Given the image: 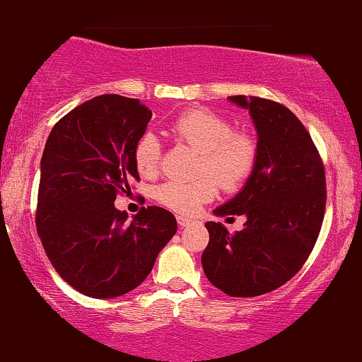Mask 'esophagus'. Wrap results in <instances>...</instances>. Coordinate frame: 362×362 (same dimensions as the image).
<instances>
[{"instance_id": "34e87169", "label": "esophagus", "mask_w": 362, "mask_h": 362, "mask_svg": "<svg viewBox=\"0 0 362 362\" xmlns=\"http://www.w3.org/2000/svg\"><path fill=\"white\" fill-rule=\"evenodd\" d=\"M177 222H178V227H180V229H184V227L192 226L194 220L192 218H185V216H177Z\"/></svg>"}]
</instances>
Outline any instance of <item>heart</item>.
Masks as SVG:
<instances>
[{
	"mask_svg": "<svg viewBox=\"0 0 362 362\" xmlns=\"http://www.w3.org/2000/svg\"><path fill=\"white\" fill-rule=\"evenodd\" d=\"M175 139L201 152L197 173H210L222 187L238 189L253 173L258 147L248 133L234 132V127L222 114L210 109H191L182 112L171 123ZM136 170L152 177L161 163V142L154 133L147 132L133 151ZM216 185L211 178L196 182H166L159 185L156 197L170 210L184 215L197 211L203 203L213 199Z\"/></svg>",
	"mask_w": 362,
	"mask_h": 362,
	"instance_id": "b5f03b06",
	"label": "heart"
}]
</instances>
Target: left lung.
I'll list each match as a JSON object with an SVG mask.
<instances>
[{
    "label": "left lung",
    "mask_w": 362,
    "mask_h": 362,
    "mask_svg": "<svg viewBox=\"0 0 362 362\" xmlns=\"http://www.w3.org/2000/svg\"><path fill=\"white\" fill-rule=\"evenodd\" d=\"M246 109L257 132V165L241 191L215 208L216 216L245 215L234 235L206 222L210 243L201 257L213 286L230 296L277 290L309 258L326 208L325 166L298 117L277 102L229 97Z\"/></svg>",
    "instance_id": "1"
}]
</instances>
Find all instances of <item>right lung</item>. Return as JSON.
I'll return each instance as SVG.
<instances>
[{"mask_svg": "<svg viewBox=\"0 0 362 362\" xmlns=\"http://www.w3.org/2000/svg\"><path fill=\"white\" fill-rule=\"evenodd\" d=\"M152 112L139 98L100 95L72 109L48 135L41 158L36 227L55 271L91 298L135 290L177 232L159 206L133 220L114 206L139 178L133 159Z\"/></svg>", "mask_w": 362, "mask_h": 362, "instance_id": "right-lung-1", "label": "right lung"}]
</instances>
